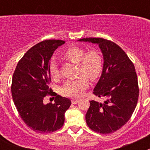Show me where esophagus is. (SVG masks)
Instances as JSON below:
<instances>
[{
	"label": "esophagus",
	"instance_id": "34e87169",
	"mask_svg": "<svg viewBox=\"0 0 150 150\" xmlns=\"http://www.w3.org/2000/svg\"><path fill=\"white\" fill-rule=\"evenodd\" d=\"M78 102V99H72V104H77Z\"/></svg>",
	"mask_w": 150,
	"mask_h": 150
}]
</instances>
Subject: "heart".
Returning a JSON list of instances; mask_svg holds the SVG:
<instances>
[{"label": "heart", "instance_id": "1", "mask_svg": "<svg viewBox=\"0 0 150 150\" xmlns=\"http://www.w3.org/2000/svg\"><path fill=\"white\" fill-rule=\"evenodd\" d=\"M63 58L78 65L77 73L81 75L73 80H69L62 87V93L68 97L78 98L88 86V79L95 81L100 77L103 70V59L98 51L92 50L86 53L83 48L72 46L67 49ZM49 72L53 78H58L59 69L55 62H51Z\"/></svg>", "mask_w": 150, "mask_h": 150}]
</instances>
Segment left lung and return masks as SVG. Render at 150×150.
I'll return each instance as SVG.
<instances>
[{
    "label": "left lung",
    "instance_id": "1",
    "mask_svg": "<svg viewBox=\"0 0 150 150\" xmlns=\"http://www.w3.org/2000/svg\"><path fill=\"white\" fill-rule=\"evenodd\" d=\"M99 45L103 55V70L93 94L104 97L103 103L90 101L86 115L88 126L96 133L111 134L129 120L139 98L135 67L125 51L116 43L101 38L78 40Z\"/></svg>",
    "mask_w": 150,
    "mask_h": 150
}]
</instances>
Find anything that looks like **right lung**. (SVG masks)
Returning <instances> with one entry per match:
<instances>
[{
  "label": "right lung",
  "instance_id": "right-lung-1",
  "mask_svg": "<svg viewBox=\"0 0 150 150\" xmlns=\"http://www.w3.org/2000/svg\"><path fill=\"white\" fill-rule=\"evenodd\" d=\"M65 42L46 40L29 49L18 62L12 78L11 94L21 118L32 130L51 133L62 127L64 113L71 101L56 95L54 104H43L49 88L50 59L54 51Z\"/></svg>",
  "mask_w": 150,
  "mask_h": 150
}]
</instances>
